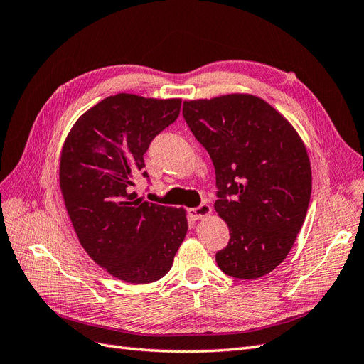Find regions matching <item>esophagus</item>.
I'll return each instance as SVG.
<instances>
[{"mask_svg":"<svg viewBox=\"0 0 364 364\" xmlns=\"http://www.w3.org/2000/svg\"><path fill=\"white\" fill-rule=\"evenodd\" d=\"M190 217L194 218V220H202V218H206L211 215V206L206 205V203H202L199 208H191L188 211Z\"/></svg>","mask_w":364,"mask_h":364,"instance_id":"esophagus-1","label":"esophagus"}]
</instances>
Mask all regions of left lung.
Here are the masks:
<instances>
[{
    "label": "left lung",
    "mask_w": 364,
    "mask_h": 364,
    "mask_svg": "<svg viewBox=\"0 0 364 364\" xmlns=\"http://www.w3.org/2000/svg\"><path fill=\"white\" fill-rule=\"evenodd\" d=\"M183 118L215 168L214 208L229 228L217 266L257 279L287 258L311 197V164L302 138L277 109L252 94L183 102Z\"/></svg>",
    "instance_id": "1"
}]
</instances>
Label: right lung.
I'll return each instance as SVG.
<instances>
[{
    "label": "right lung",
    "mask_w": 364,
    "mask_h": 364,
    "mask_svg": "<svg viewBox=\"0 0 364 364\" xmlns=\"http://www.w3.org/2000/svg\"><path fill=\"white\" fill-rule=\"evenodd\" d=\"M181 105V98L106 97L65 138L59 185L74 232L87 255L121 281L165 277L188 230L183 208L142 202L132 191L151 139L174 123Z\"/></svg>",
    "instance_id": "1"
}]
</instances>
